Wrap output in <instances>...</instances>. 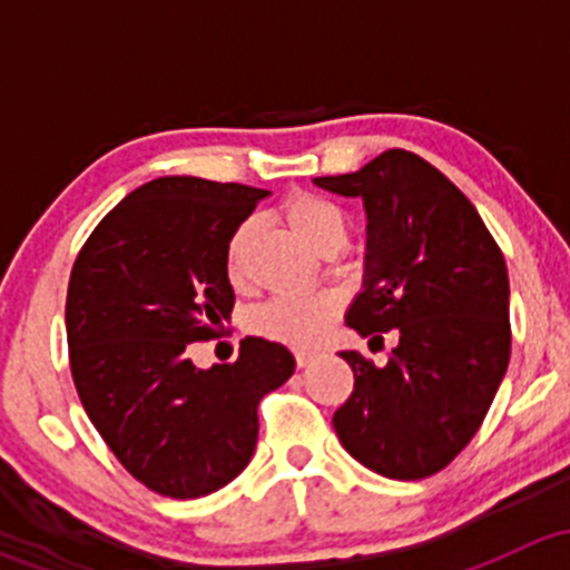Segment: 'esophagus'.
Instances as JSON below:
<instances>
[{"instance_id":"34e87169","label":"esophagus","mask_w":570,"mask_h":570,"mask_svg":"<svg viewBox=\"0 0 570 570\" xmlns=\"http://www.w3.org/2000/svg\"><path fill=\"white\" fill-rule=\"evenodd\" d=\"M295 361H297V366H301V370H303V366L312 364V361H314V353H306V350H297V353H295Z\"/></svg>"}]
</instances>
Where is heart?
I'll list each match as a JSON object with an SVG mask.
<instances>
[{
    "mask_svg": "<svg viewBox=\"0 0 570 570\" xmlns=\"http://www.w3.org/2000/svg\"><path fill=\"white\" fill-rule=\"evenodd\" d=\"M281 215L303 243L312 245L317 253H325V256L336 253L347 239V215L322 195H289L281 206ZM250 232L253 223H239L226 243V275L232 284H239L245 275V253H248ZM333 314H336V303L327 295L273 297V301L253 308L248 327L256 336L269 338V342L289 344V347H314Z\"/></svg>",
    "mask_w": 570,
    "mask_h": 570,
    "instance_id": "obj_1",
    "label": "heart"
}]
</instances>
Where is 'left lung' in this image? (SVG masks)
Listing matches in <instances>:
<instances>
[{
  "mask_svg": "<svg viewBox=\"0 0 570 570\" xmlns=\"http://www.w3.org/2000/svg\"><path fill=\"white\" fill-rule=\"evenodd\" d=\"M314 184L364 200V286L344 322L381 342L375 333L400 336L386 366L344 350L355 383L333 428L366 469L424 480L474 439L508 372L504 256L471 200L411 151Z\"/></svg>",
  "mask_w": 570,
  "mask_h": 570,
  "instance_id": "obj_1",
  "label": "left lung"
}]
</instances>
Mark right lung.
Masks as SVG:
<instances>
[{
	"label": "right lung",
	"mask_w": 570,
	"mask_h": 570,
	"mask_svg": "<svg viewBox=\"0 0 570 570\" xmlns=\"http://www.w3.org/2000/svg\"><path fill=\"white\" fill-rule=\"evenodd\" d=\"M267 189L163 176L94 228L68 281L71 375L94 428L135 480L170 499L228 485L250 463L258 402L295 358L248 336L234 364L187 350L232 317L226 243Z\"/></svg>",
	"instance_id": "right-lung-1"
}]
</instances>
